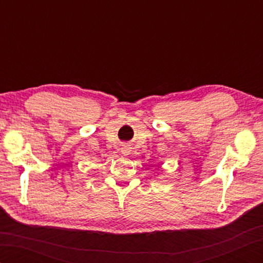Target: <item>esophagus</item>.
<instances>
[{
	"mask_svg": "<svg viewBox=\"0 0 263 263\" xmlns=\"http://www.w3.org/2000/svg\"><path fill=\"white\" fill-rule=\"evenodd\" d=\"M128 152H130V146H128V144H124V146L122 147V153L127 154Z\"/></svg>",
	"mask_w": 263,
	"mask_h": 263,
	"instance_id": "esophagus-1",
	"label": "esophagus"
}]
</instances>
